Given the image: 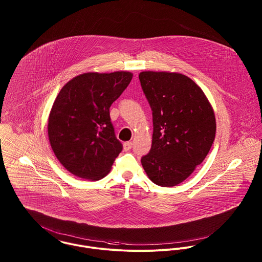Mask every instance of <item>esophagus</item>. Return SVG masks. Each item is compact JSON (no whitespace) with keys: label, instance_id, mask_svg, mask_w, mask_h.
<instances>
[{"label":"esophagus","instance_id":"esophagus-1","mask_svg":"<svg viewBox=\"0 0 262 262\" xmlns=\"http://www.w3.org/2000/svg\"><path fill=\"white\" fill-rule=\"evenodd\" d=\"M132 148V142H125L123 144V149L124 151H129Z\"/></svg>","mask_w":262,"mask_h":262}]
</instances>
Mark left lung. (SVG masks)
I'll use <instances>...</instances> for the list:
<instances>
[{
    "label": "left lung",
    "mask_w": 262,
    "mask_h": 262,
    "mask_svg": "<svg viewBox=\"0 0 262 262\" xmlns=\"http://www.w3.org/2000/svg\"><path fill=\"white\" fill-rule=\"evenodd\" d=\"M139 79L153 117L151 149L141 163L152 183L174 187L187 180L211 149L216 134L214 110L187 75L142 72Z\"/></svg>",
    "instance_id": "obj_1"
}]
</instances>
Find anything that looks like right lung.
I'll return each instance as SVG.
<instances>
[{
  "label": "right lung",
  "instance_id": "add662e5",
  "mask_svg": "<svg viewBox=\"0 0 262 262\" xmlns=\"http://www.w3.org/2000/svg\"><path fill=\"white\" fill-rule=\"evenodd\" d=\"M133 74L85 73L67 82L48 118V138L56 158L75 177L99 181L122 151L110 118V107Z\"/></svg>",
  "mask_w": 262,
  "mask_h": 262
}]
</instances>
